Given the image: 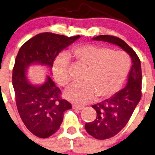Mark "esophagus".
Returning <instances> with one entry per match:
<instances>
[{"label": "esophagus", "instance_id": "1", "mask_svg": "<svg viewBox=\"0 0 155 155\" xmlns=\"http://www.w3.org/2000/svg\"><path fill=\"white\" fill-rule=\"evenodd\" d=\"M73 108L76 109V110H82L84 108V106H81V105H73Z\"/></svg>", "mask_w": 155, "mask_h": 155}]
</instances>
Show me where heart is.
Wrapping results in <instances>:
<instances>
[{"instance_id":"obj_1","label":"heart","mask_w":155,"mask_h":155,"mask_svg":"<svg viewBox=\"0 0 155 155\" xmlns=\"http://www.w3.org/2000/svg\"><path fill=\"white\" fill-rule=\"evenodd\" d=\"M71 53L79 62L87 67L81 82H73L64 91L68 100L76 104H84L98 96L105 99L120 91L130 70V58L120 50H112L107 47L87 44L75 47ZM70 60L67 54H61L55 60L53 74L61 86L71 81Z\"/></svg>"}]
</instances>
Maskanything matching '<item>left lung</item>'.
I'll list each match as a JSON object with an SVG mask.
<instances>
[{"label": "left lung", "mask_w": 155, "mask_h": 155, "mask_svg": "<svg viewBox=\"0 0 155 155\" xmlns=\"http://www.w3.org/2000/svg\"><path fill=\"white\" fill-rule=\"evenodd\" d=\"M114 44L128 53L131 58L128 83L113 97L93 105L97 117L84 125L86 131L97 140H105L117 134L128 123L142 96V71L140 60L132 48L123 40L113 35H101L93 38Z\"/></svg>", "instance_id": "1"}]
</instances>
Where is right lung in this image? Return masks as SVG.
Segmentation results:
<instances>
[{
	"instance_id": "obj_1",
	"label": "right lung",
	"mask_w": 155,
	"mask_h": 155,
	"mask_svg": "<svg viewBox=\"0 0 155 155\" xmlns=\"http://www.w3.org/2000/svg\"><path fill=\"white\" fill-rule=\"evenodd\" d=\"M80 35L43 32L29 39L21 47L13 67L12 85L18 111L31 133L40 138H48L56 133L63 121L64 112L72 105L61 99V91L50 76L40 86L28 82L26 69L32 64L53 68L58 53Z\"/></svg>"
}]
</instances>
